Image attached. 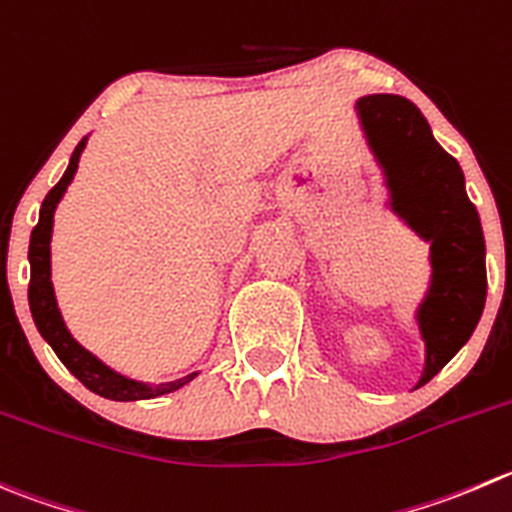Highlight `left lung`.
Here are the masks:
<instances>
[{"instance_id": "obj_1", "label": "left lung", "mask_w": 512, "mask_h": 512, "mask_svg": "<svg viewBox=\"0 0 512 512\" xmlns=\"http://www.w3.org/2000/svg\"><path fill=\"white\" fill-rule=\"evenodd\" d=\"M357 114L388 177L395 212L430 242L433 280L418 310L425 337L420 388L453 360L483 315L488 295L483 227L458 160L435 142L410 99L370 94L357 99Z\"/></svg>"}]
</instances>
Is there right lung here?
Here are the masks:
<instances>
[{
	"label": "right lung",
	"instance_id": "right-lung-1",
	"mask_svg": "<svg viewBox=\"0 0 512 512\" xmlns=\"http://www.w3.org/2000/svg\"><path fill=\"white\" fill-rule=\"evenodd\" d=\"M84 145H87V137L77 145V150L72 152V160H69L67 172L62 175V180L49 190V195L44 197L42 210H39V222L32 230V240H29V265H32V277H29V310H32L34 325H37L39 335L52 345V350L57 352L59 360L64 362L69 372L82 382L84 388H89L92 393L102 395L109 400H150L157 395L172 393V390L182 388L185 382H190L197 372L182 377V380L165 382V385H145V382L130 380V377L117 375L114 370H109L104 362H99L92 352L84 350L72 335H69L67 325H64L62 315H59L57 300H54V287L49 275H52V262H49V242H52V222H54V210H57V202L62 200V195L67 192L69 182L74 180V172H77L79 155H82Z\"/></svg>",
	"mask_w": 512,
	"mask_h": 512
}]
</instances>
